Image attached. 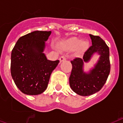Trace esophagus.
Returning a JSON list of instances; mask_svg holds the SVG:
<instances>
[{
    "label": "esophagus",
    "mask_w": 123,
    "mask_h": 123,
    "mask_svg": "<svg viewBox=\"0 0 123 123\" xmlns=\"http://www.w3.org/2000/svg\"><path fill=\"white\" fill-rule=\"evenodd\" d=\"M59 60H60V62H63L64 61H66V57L65 56L62 55L59 58Z\"/></svg>",
    "instance_id": "1"
}]
</instances>
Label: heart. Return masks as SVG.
<instances>
[{
    "label": "heart",
    "mask_w": 123,
    "mask_h": 123,
    "mask_svg": "<svg viewBox=\"0 0 123 123\" xmlns=\"http://www.w3.org/2000/svg\"><path fill=\"white\" fill-rule=\"evenodd\" d=\"M87 44V43L86 41H82V39L80 38L73 37L62 43V47L67 50H75L78 47L80 50H83L86 48Z\"/></svg>",
    "instance_id": "heart-1"
}]
</instances>
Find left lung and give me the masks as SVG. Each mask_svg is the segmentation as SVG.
Instances as JSON below:
<instances>
[{"mask_svg":"<svg viewBox=\"0 0 123 123\" xmlns=\"http://www.w3.org/2000/svg\"><path fill=\"white\" fill-rule=\"evenodd\" d=\"M92 46L86 50L83 58L71 61L72 70L69 77V86L75 93L86 96L97 92L103 87L111 71L109 48L98 36L89 34ZM100 55L94 68L88 72L83 70V64L89 61L94 54Z\"/></svg>","mask_w":123,"mask_h":123,"instance_id":"1","label":"left lung"}]
</instances>
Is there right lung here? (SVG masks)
Instances as JSON below:
<instances>
[{
	"label": "right lung",
	"mask_w": 123,
	"mask_h": 123,
	"mask_svg": "<svg viewBox=\"0 0 123 123\" xmlns=\"http://www.w3.org/2000/svg\"><path fill=\"white\" fill-rule=\"evenodd\" d=\"M51 31H36L20 37L11 52V73L16 87L27 95L46 89L51 73L59 62L47 59L45 41Z\"/></svg>",
	"instance_id": "1"
}]
</instances>
